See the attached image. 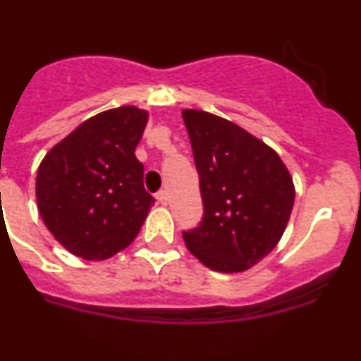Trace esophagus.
Segmentation results:
<instances>
[{
	"instance_id": "obj_1",
	"label": "esophagus",
	"mask_w": 361,
	"mask_h": 361,
	"mask_svg": "<svg viewBox=\"0 0 361 361\" xmlns=\"http://www.w3.org/2000/svg\"><path fill=\"white\" fill-rule=\"evenodd\" d=\"M167 192L166 190H160L159 194H157V201L160 202V204H167Z\"/></svg>"
}]
</instances>
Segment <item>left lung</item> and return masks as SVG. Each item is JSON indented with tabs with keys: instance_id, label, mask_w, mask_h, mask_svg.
I'll use <instances>...</instances> for the list:
<instances>
[{
	"instance_id": "left-lung-1",
	"label": "left lung",
	"mask_w": 361,
	"mask_h": 361,
	"mask_svg": "<svg viewBox=\"0 0 361 361\" xmlns=\"http://www.w3.org/2000/svg\"><path fill=\"white\" fill-rule=\"evenodd\" d=\"M204 215L183 231L188 250L220 274L257 264L277 247L295 204V185L279 153L245 128L206 111H181Z\"/></svg>"
}]
</instances>
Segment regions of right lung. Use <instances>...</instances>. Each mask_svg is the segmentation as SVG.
<instances>
[{
  "label": "right lung",
  "mask_w": 361,
  "mask_h": 361,
  "mask_svg": "<svg viewBox=\"0 0 361 361\" xmlns=\"http://www.w3.org/2000/svg\"><path fill=\"white\" fill-rule=\"evenodd\" d=\"M148 111H104L80 123L44 157L37 173V204L52 236L86 261H104L127 248L155 199L145 190L135 159Z\"/></svg>",
  "instance_id": "obj_1"
}]
</instances>
